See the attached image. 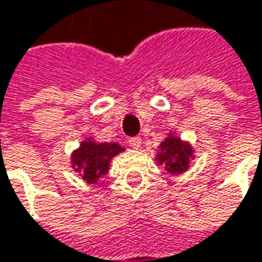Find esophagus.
<instances>
[{"instance_id": "esophagus-1", "label": "esophagus", "mask_w": 262, "mask_h": 262, "mask_svg": "<svg viewBox=\"0 0 262 262\" xmlns=\"http://www.w3.org/2000/svg\"><path fill=\"white\" fill-rule=\"evenodd\" d=\"M128 143H129V146H131L133 149H139L141 146V139L140 137H131V139L128 140Z\"/></svg>"}]
</instances>
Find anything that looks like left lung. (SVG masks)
Listing matches in <instances>:
<instances>
[{
  "label": "left lung",
  "instance_id": "obj_1",
  "mask_svg": "<svg viewBox=\"0 0 262 262\" xmlns=\"http://www.w3.org/2000/svg\"><path fill=\"white\" fill-rule=\"evenodd\" d=\"M194 158V150L189 143L176 136H170L161 143L157 155L158 164L164 165L170 174H180L189 168V161Z\"/></svg>",
  "mask_w": 262,
  "mask_h": 262
}]
</instances>
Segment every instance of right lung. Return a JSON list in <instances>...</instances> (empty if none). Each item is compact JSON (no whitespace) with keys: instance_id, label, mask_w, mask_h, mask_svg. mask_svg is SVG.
Returning a JSON list of instances; mask_svg holds the SVG:
<instances>
[{"instance_id":"right-lung-1","label":"right lung","mask_w":262,"mask_h":262,"mask_svg":"<svg viewBox=\"0 0 262 262\" xmlns=\"http://www.w3.org/2000/svg\"><path fill=\"white\" fill-rule=\"evenodd\" d=\"M123 147L118 143H95L92 140L82 141L80 147L71 155V167L88 183L97 180L108 171L113 157L121 154Z\"/></svg>"}]
</instances>
